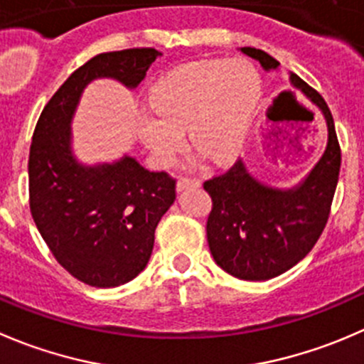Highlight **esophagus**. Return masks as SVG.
Masks as SVG:
<instances>
[{
  "instance_id": "1",
  "label": "esophagus",
  "mask_w": 364,
  "mask_h": 364,
  "mask_svg": "<svg viewBox=\"0 0 364 364\" xmlns=\"http://www.w3.org/2000/svg\"><path fill=\"white\" fill-rule=\"evenodd\" d=\"M199 186H200L199 179L179 178L178 179V185H176V188H178V192H183V190H186V188H199Z\"/></svg>"
}]
</instances>
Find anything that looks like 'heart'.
Listing matches in <instances>:
<instances>
[{"instance_id":"obj_1","label":"heart","mask_w":364,"mask_h":364,"mask_svg":"<svg viewBox=\"0 0 364 364\" xmlns=\"http://www.w3.org/2000/svg\"><path fill=\"white\" fill-rule=\"evenodd\" d=\"M259 96V77L245 60L183 63L151 87L154 114L140 112L136 133L161 167L185 149V129L213 164H231L249 139Z\"/></svg>"}]
</instances>
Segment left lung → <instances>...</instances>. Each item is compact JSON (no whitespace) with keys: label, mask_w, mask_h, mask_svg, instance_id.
Returning a JSON list of instances; mask_svg holds the SVG:
<instances>
[{"label":"left lung","mask_w":364,"mask_h":364,"mask_svg":"<svg viewBox=\"0 0 364 364\" xmlns=\"http://www.w3.org/2000/svg\"><path fill=\"white\" fill-rule=\"evenodd\" d=\"M264 70L279 62L256 48H240ZM290 81L322 112L327 146L318 164L294 188H272L249 174L242 160L204 181L213 208L206 224L215 263L243 281H267L290 270L315 247L329 218L340 176L341 151L329 107L297 74Z\"/></svg>","instance_id":"left-lung-1"}]
</instances>
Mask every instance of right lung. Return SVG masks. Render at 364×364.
Returning <instances> with one entry per match:
<instances>
[{"label":"right lung","instance_id":"1","mask_svg":"<svg viewBox=\"0 0 364 364\" xmlns=\"http://www.w3.org/2000/svg\"><path fill=\"white\" fill-rule=\"evenodd\" d=\"M160 55L135 48L94 56L63 81L35 126L31 217L56 261L90 287H121L146 268L158 222L176 199V179L128 154L114 164H80L70 147L73 115L90 81L114 77L136 88Z\"/></svg>","mask_w":364,"mask_h":364}]
</instances>
